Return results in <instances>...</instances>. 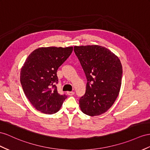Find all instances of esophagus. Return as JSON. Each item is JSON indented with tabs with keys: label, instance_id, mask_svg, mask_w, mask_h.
Returning a JSON list of instances; mask_svg holds the SVG:
<instances>
[{
	"label": "esophagus",
	"instance_id": "obj_1",
	"mask_svg": "<svg viewBox=\"0 0 150 150\" xmlns=\"http://www.w3.org/2000/svg\"><path fill=\"white\" fill-rule=\"evenodd\" d=\"M67 94L69 95V96H72V95H74V91H68L67 92Z\"/></svg>",
	"mask_w": 150,
	"mask_h": 150
}]
</instances>
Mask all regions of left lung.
Instances as JSON below:
<instances>
[{
  "instance_id": "1",
  "label": "left lung",
  "mask_w": 150,
  "mask_h": 150,
  "mask_svg": "<svg viewBox=\"0 0 150 150\" xmlns=\"http://www.w3.org/2000/svg\"><path fill=\"white\" fill-rule=\"evenodd\" d=\"M74 51L87 79L86 93L79 101L81 110L90 116L104 114L119 94L122 75L120 60L100 45L74 46Z\"/></svg>"
}]
</instances>
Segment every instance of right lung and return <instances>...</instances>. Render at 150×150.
<instances>
[{
	"label": "right lung",
	"mask_w": 150,
	"mask_h": 150,
	"mask_svg": "<svg viewBox=\"0 0 150 150\" xmlns=\"http://www.w3.org/2000/svg\"><path fill=\"white\" fill-rule=\"evenodd\" d=\"M73 47H40L28 55L20 73L23 90L36 110L46 114L57 112L67 98L55 83L57 71L70 56Z\"/></svg>",
	"instance_id": "right-lung-1"
}]
</instances>
